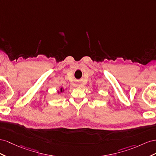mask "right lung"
Wrapping results in <instances>:
<instances>
[{
    "label": "right lung",
    "instance_id": "add662e5",
    "mask_svg": "<svg viewBox=\"0 0 156 156\" xmlns=\"http://www.w3.org/2000/svg\"><path fill=\"white\" fill-rule=\"evenodd\" d=\"M66 90V89H65L64 87H61L60 88V90H59V91H58V92H57V93H58V94H60L61 93H63V92H64Z\"/></svg>",
    "mask_w": 156,
    "mask_h": 156
}]
</instances>
